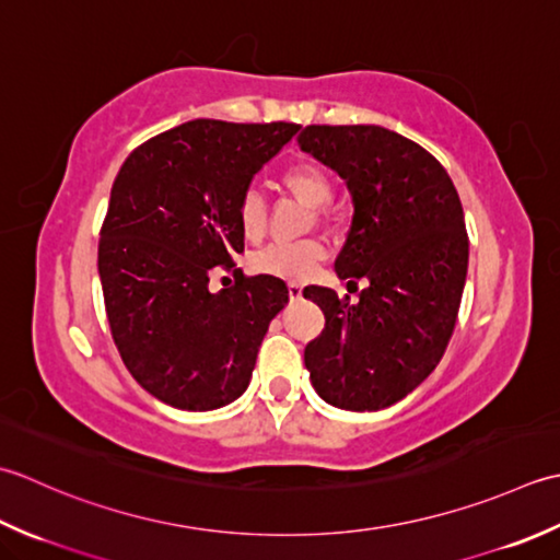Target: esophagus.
Masks as SVG:
<instances>
[{"label": "esophagus", "mask_w": 560, "mask_h": 560, "mask_svg": "<svg viewBox=\"0 0 560 560\" xmlns=\"http://www.w3.org/2000/svg\"><path fill=\"white\" fill-rule=\"evenodd\" d=\"M288 290H290V300H302V284L300 282H290L288 284Z\"/></svg>", "instance_id": "obj_1"}]
</instances>
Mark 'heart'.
<instances>
[{"instance_id":"heart-1","label":"heart","mask_w":560,"mask_h":560,"mask_svg":"<svg viewBox=\"0 0 560 560\" xmlns=\"http://www.w3.org/2000/svg\"><path fill=\"white\" fill-rule=\"evenodd\" d=\"M282 180L292 196L314 210H322L334 200V184H330L326 171L314 164H300L290 168ZM236 220L238 226H242V234L250 238V242L264 234L268 220V202L264 192L258 188L244 190V196L238 198ZM324 256L326 246L322 242H314V238H310V242H278L256 254L254 268L264 272V276L280 280H306L316 270V266L322 264Z\"/></svg>"}]
</instances>
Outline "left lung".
<instances>
[{"label": "left lung", "mask_w": 560, "mask_h": 560, "mask_svg": "<svg viewBox=\"0 0 560 560\" xmlns=\"http://www.w3.org/2000/svg\"><path fill=\"white\" fill-rule=\"evenodd\" d=\"M296 142L346 180L352 224L336 276L368 280L358 304L304 288L326 316L304 364L326 404L384 410L428 380L452 338L469 268L462 200L435 156L380 125H310Z\"/></svg>", "instance_id": "left-lung-1"}]
</instances>
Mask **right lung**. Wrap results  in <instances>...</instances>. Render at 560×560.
I'll use <instances>...</instances> for the list:
<instances>
[{
	"label": "right lung",
	"mask_w": 560,
	"mask_h": 560,
	"mask_svg": "<svg viewBox=\"0 0 560 560\" xmlns=\"http://www.w3.org/2000/svg\"><path fill=\"white\" fill-rule=\"evenodd\" d=\"M296 132L200 118L137 147L118 171L98 244L106 314L125 368L171 408L236 401L290 302L280 278L210 292V272L244 254L238 198Z\"/></svg>",
	"instance_id": "obj_1"
}]
</instances>
